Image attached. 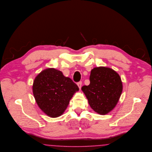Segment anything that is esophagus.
Wrapping results in <instances>:
<instances>
[{
  "label": "esophagus",
  "instance_id": "obj_1",
  "mask_svg": "<svg viewBox=\"0 0 152 152\" xmlns=\"http://www.w3.org/2000/svg\"><path fill=\"white\" fill-rule=\"evenodd\" d=\"M81 85H82V82H81V81H80L79 83H77V86H79V89H81Z\"/></svg>",
  "mask_w": 152,
  "mask_h": 152
}]
</instances>
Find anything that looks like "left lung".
Wrapping results in <instances>:
<instances>
[{"label":"left lung","instance_id":"obj_1","mask_svg":"<svg viewBox=\"0 0 152 152\" xmlns=\"http://www.w3.org/2000/svg\"><path fill=\"white\" fill-rule=\"evenodd\" d=\"M90 84L81 90L91 109L100 115H106L115 107L121 96L123 85L119 74L106 67L91 69Z\"/></svg>","mask_w":152,"mask_h":152}]
</instances>
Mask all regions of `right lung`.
<instances>
[{
    "label": "right lung",
    "mask_w": 152,
    "mask_h": 152,
    "mask_svg": "<svg viewBox=\"0 0 152 152\" xmlns=\"http://www.w3.org/2000/svg\"><path fill=\"white\" fill-rule=\"evenodd\" d=\"M79 87L55 68L41 72L33 81V93L38 107L51 118L61 115Z\"/></svg>",
    "instance_id": "add662e5"
}]
</instances>
